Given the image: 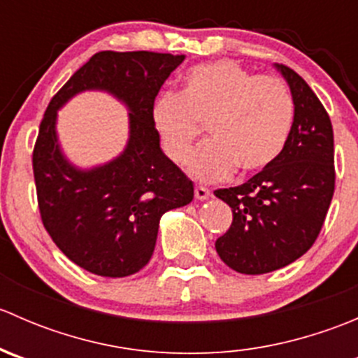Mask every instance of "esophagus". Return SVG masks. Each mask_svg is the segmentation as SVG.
I'll return each mask as SVG.
<instances>
[{
  "label": "esophagus",
  "mask_w": 358,
  "mask_h": 358,
  "mask_svg": "<svg viewBox=\"0 0 358 358\" xmlns=\"http://www.w3.org/2000/svg\"><path fill=\"white\" fill-rule=\"evenodd\" d=\"M194 192H196L197 201H206V199H209V196H211V192H209L206 187H196V190H194Z\"/></svg>",
  "instance_id": "1"
}]
</instances>
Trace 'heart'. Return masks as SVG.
Wrapping results in <instances>:
<instances>
[{"instance_id": "heart-1", "label": "heart", "mask_w": 358, "mask_h": 358, "mask_svg": "<svg viewBox=\"0 0 358 358\" xmlns=\"http://www.w3.org/2000/svg\"><path fill=\"white\" fill-rule=\"evenodd\" d=\"M292 119L294 102L282 79L230 60L190 67L180 93H162L152 109L162 150L176 164L189 161L208 126L211 142L189 164L201 182L227 178L234 168L241 175L268 168L286 147Z\"/></svg>"}]
</instances>
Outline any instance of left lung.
<instances>
[{"label":"left lung","instance_id":"left-lung-1","mask_svg":"<svg viewBox=\"0 0 358 358\" xmlns=\"http://www.w3.org/2000/svg\"><path fill=\"white\" fill-rule=\"evenodd\" d=\"M294 102L280 156L239 187L215 190L234 220L215 243L225 265L259 275L296 262L315 243L334 194V136L326 109L305 79L275 64Z\"/></svg>","mask_w":358,"mask_h":358}]
</instances>
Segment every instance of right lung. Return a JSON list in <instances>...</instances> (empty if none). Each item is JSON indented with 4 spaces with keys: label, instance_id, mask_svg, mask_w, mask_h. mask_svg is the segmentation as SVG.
I'll list each match as a JSON object with an SVG mask.
<instances>
[{
    "label": "right lung",
    "instance_id": "obj_1",
    "mask_svg": "<svg viewBox=\"0 0 358 358\" xmlns=\"http://www.w3.org/2000/svg\"><path fill=\"white\" fill-rule=\"evenodd\" d=\"M185 55L100 52L72 74L45 112L32 154L39 213L57 248L81 268L128 277L149 263L161 216L194 199V183L164 156L154 100ZM83 91H106L129 109V142L103 165L79 169L63 154L56 112Z\"/></svg>",
    "mask_w": 358,
    "mask_h": 358
}]
</instances>
